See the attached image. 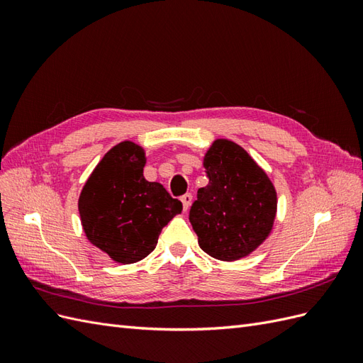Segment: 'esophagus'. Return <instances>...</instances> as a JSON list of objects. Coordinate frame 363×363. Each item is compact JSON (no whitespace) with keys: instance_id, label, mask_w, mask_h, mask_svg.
I'll return each mask as SVG.
<instances>
[{"instance_id":"34e87169","label":"esophagus","mask_w":363,"mask_h":363,"mask_svg":"<svg viewBox=\"0 0 363 363\" xmlns=\"http://www.w3.org/2000/svg\"><path fill=\"white\" fill-rule=\"evenodd\" d=\"M180 200H182V203H183V208H184V211H188L191 203H192V195H191V194H184V195L180 196Z\"/></svg>"}]
</instances>
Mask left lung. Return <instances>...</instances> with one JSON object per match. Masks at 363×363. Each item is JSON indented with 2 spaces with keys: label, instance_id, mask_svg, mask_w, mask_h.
I'll return each mask as SVG.
<instances>
[{
  "label": "left lung",
  "instance_id": "1",
  "mask_svg": "<svg viewBox=\"0 0 363 363\" xmlns=\"http://www.w3.org/2000/svg\"><path fill=\"white\" fill-rule=\"evenodd\" d=\"M203 164L208 183L189 211L199 244L215 259H242L271 233L277 192L267 172L228 139H216Z\"/></svg>",
  "mask_w": 363,
  "mask_h": 363
}]
</instances>
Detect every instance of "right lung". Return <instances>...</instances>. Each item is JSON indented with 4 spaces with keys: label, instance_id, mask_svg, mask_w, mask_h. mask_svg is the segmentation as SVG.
Instances as JSON below:
<instances>
[{
    "label": "right lung",
    "instance_id": "add662e5",
    "mask_svg": "<svg viewBox=\"0 0 363 363\" xmlns=\"http://www.w3.org/2000/svg\"><path fill=\"white\" fill-rule=\"evenodd\" d=\"M145 162L144 148L121 142L96 164L79 199L87 239L124 265L147 257L183 208L160 183L145 180Z\"/></svg>",
    "mask_w": 363,
    "mask_h": 363
}]
</instances>
